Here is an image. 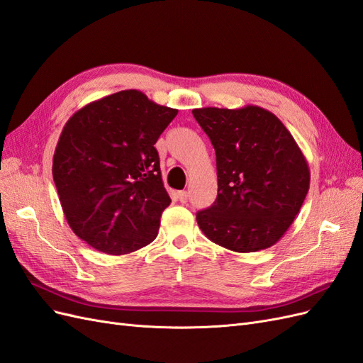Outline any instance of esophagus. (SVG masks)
<instances>
[{"label": "esophagus", "instance_id": "34e87169", "mask_svg": "<svg viewBox=\"0 0 363 363\" xmlns=\"http://www.w3.org/2000/svg\"><path fill=\"white\" fill-rule=\"evenodd\" d=\"M177 196H179V200H180V203H186V201H188V196H189V194L188 192H186V191H180L179 194H177Z\"/></svg>", "mask_w": 363, "mask_h": 363}]
</instances>
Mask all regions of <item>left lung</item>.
I'll return each instance as SVG.
<instances>
[{"label":"left lung","instance_id":"1","mask_svg":"<svg viewBox=\"0 0 363 363\" xmlns=\"http://www.w3.org/2000/svg\"><path fill=\"white\" fill-rule=\"evenodd\" d=\"M192 113L216 155L218 196L196 213L201 232L236 252L272 247L309 191L311 171L300 147L281 121L259 106Z\"/></svg>","mask_w":363,"mask_h":363}]
</instances>
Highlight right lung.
Instances as JSON below:
<instances>
[{
  "mask_svg": "<svg viewBox=\"0 0 363 363\" xmlns=\"http://www.w3.org/2000/svg\"><path fill=\"white\" fill-rule=\"evenodd\" d=\"M179 113L136 89L92 101L65 124L52 157L72 232L107 255H127L156 239L171 203L155 144Z\"/></svg>",
  "mask_w": 363,
  "mask_h": 363,
  "instance_id": "right-lung-1",
  "label": "right lung"
}]
</instances>
